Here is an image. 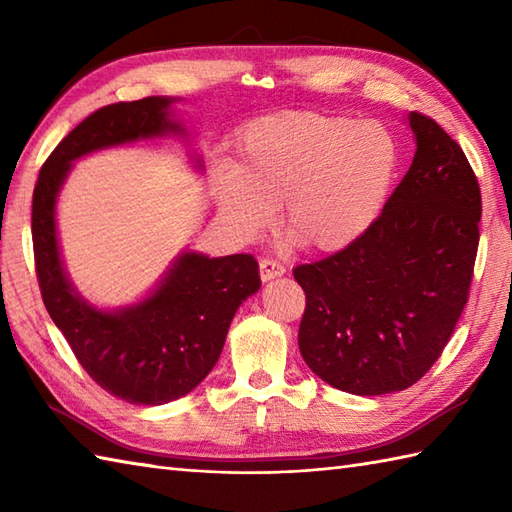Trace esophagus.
<instances>
[{
  "instance_id": "esophagus-1",
  "label": "esophagus",
  "mask_w": 512,
  "mask_h": 512,
  "mask_svg": "<svg viewBox=\"0 0 512 512\" xmlns=\"http://www.w3.org/2000/svg\"><path fill=\"white\" fill-rule=\"evenodd\" d=\"M284 273H286V268H284V264H279L277 259H270V257L259 259V275H262L264 281L281 277Z\"/></svg>"
}]
</instances>
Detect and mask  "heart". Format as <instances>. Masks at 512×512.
<instances>
[{"label": "heart", "mask_w": 512, "mask_h": 512, "mask_svg": "<svg viewBox=\"0 0 512 512\" xmlns=\"http://www.w3.org/2000/svg\"><path fill=\"white\" fill-rule=\"evenodd\" d=\"M398 160L396 140L380 123L284 112L239 134L235 167L215 173L213 195L237 233H262L281 204L292 242L334 253L372 226Z\"/></svg>", "instance_id": "b5f03b06"}]
</instances>
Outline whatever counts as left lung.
<instances>
[{
	"mask_svg": "<svg viewBox=\"0 0 512 512\" xmlns=\"http://www.w3.org/2000/svg\"><path fill=\"white\" fill-rule=\"evenodd\" d=\"M416 156L372 226L292 275L306 292L303 361L356 396L407 389L438 361L469 301L482 193L462 147L409 114Z\"/></svg>",
	"mask_w": 512,
	"mask_h": 512,
	"instance_id": "1",
	"label": "left lung"
}]
</instances>
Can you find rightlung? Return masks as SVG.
<instances>
[{
	"instance_id": "obj_1",
	"label": "right lung",
	"mask_w": 512,
	"mask_h": 512,
	"mask_svg": "<svg viewBox=\"0 0 512 512\" xmlns=\"http://www.w3.org/2000/svg\"><path fill=\"white\" fill-rule=\"evenodd\" d=\"M169 105L171 99L147 96L96 110L43 162L32 193L35 270L50 319L94 383L132 405H162L198 387L222 354L237 308L262 286L253 255L184 253L143 303L101 312L65 277L54 202L70 162L103 147L182 132Z\"/></svg>"
}]
</instances>
